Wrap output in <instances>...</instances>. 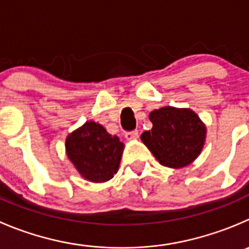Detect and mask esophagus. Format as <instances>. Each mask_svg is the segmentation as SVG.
Segmentation results:
<instances>
[{
  "label": "esophagus",
  "instance_id": "obj_1",
  "mask_svg": "<svg viewBox=\"0 0 249 249\" xmlns=\"http://www.w3.org/2000/svg\"><path fill=\"white\" fill-rule=\"evenodd\" d=\"M137 137H139V131H137V130L126 132V134H125V139H126L127 141H134V140H136Z\"/></svg>",
  "mask_w": 249,
  "mask_h": 249
}]
</instances>
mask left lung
<instances>
[{
    "label": "left lung",
    "instance_id": "8db88e82",
    "mask_svg": "<svg viewBox=\"0 0 249 249\" xmlns=\"http://www.w3.org/2000/svg\"><path fill=\"white\" fill-rule=\"evenodd\" d=\"M153 126L141 135V141L163 166L181 169L201 154L207 126L190 108L165 106L149 113Z\"/></svg>",
    "mask_w": 249,
    "mask_h": 249
}]
</instances>
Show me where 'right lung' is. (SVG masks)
Masks as SVG:
<instances>
[{
  "label": "right lung",
  "instance_id": "add662e5",
  "mask_svg": "<svg viewBox=\"0 0 249 249\" xmlns=\"http://www.w3.org/2000/svg\"><path fill=\"white\" fill-rule=\"evenodd\" d=\"M124 143L95 122H86L66 139V153L81 178L106 182L117 174Z\"/></svg>",
  "mask_w": 249,
  "mask_h": 249
}]
</instances>
